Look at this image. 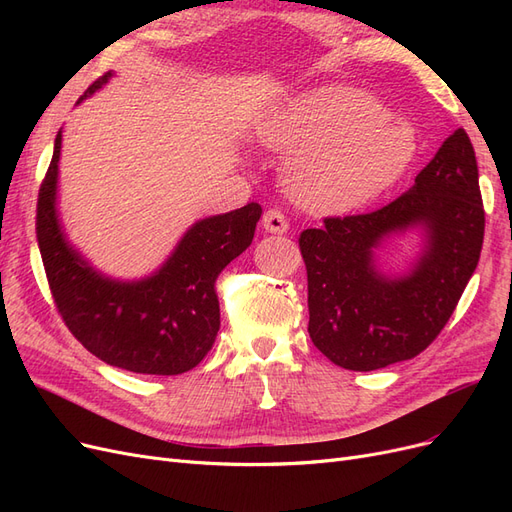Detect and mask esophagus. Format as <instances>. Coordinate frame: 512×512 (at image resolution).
<instances>
[{"label":"esophagus","instance_id":"esophagus-1","mask_svg":"<svg viewBox=\"0 0 512 512\" xmlns=\"http://www.w3.org/2000/svg\"><path fill=\"white\" fill-rule=\"evenodd\" d=\"M262 226H265L267 232H273V235H282V232L288 230V220L280 209H269L262 215Z\"/></svg>","mask_w":512,"mask_h":512}]
</instances>
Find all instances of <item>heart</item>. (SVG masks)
<instances>
[{
  "instance_id": "b5f03b06",
  "label": "heart",
  "mask_w": 512,
  "mask_h": 512,
  "mask_svg": "<svg viewBox=\"0 0 512 512\" xmlns=\"http://www.w3.org/2000/svg\"><path fill=\"white\" fill-rule=\"evenodd\" d=\"M288 156L290 196L309 211L337 213L380 196L406 173L416 138L369 91L329 85L294 98L260 132Z\"/></svg>"
}]
</instances>
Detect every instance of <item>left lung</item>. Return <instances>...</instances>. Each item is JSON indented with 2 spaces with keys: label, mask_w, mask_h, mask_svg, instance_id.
Instances as JSON below:
<instances>
[{
  "label": "left lung",
  "mask_w": 512,
  "mask_h": 512,
  "mask_svg": "<svg viewBox=\"0 0 512 512\" xmlns=\"http://www.w3.org/2000/svg\"><path fill=\"white\" fill-rule=\"evenodd\" d=\"M421 227L426 250L408 276L389 278L373 250L391 231ZM485 209L466 130L446 138L414 185L371 213L324 218L301 232L307 331L335 365L374 371L414 359L446 327L478 265Z\"/></svg>",
  "instance_id": "obj_1"
}]
</instances>
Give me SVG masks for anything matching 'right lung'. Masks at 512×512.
I'll use <instances>...</instances> for the list:
<instances>
[{"instance_id": "1", "label": "right lung", "mask_w": 512, "mask_h": 512, "mask_svg": "<svg viewBox=\"0 0 512 512\" xmlns=\"http://www.w3.org/2000/svg\"><path fill=\"white\" fill-rule=\"evenodd\" d=\"M111 76L106 72L91 83L76 104ZM59 151L61 132L38 192L36 237L66 327L100 361L134 374L177 376L194 369L220 331L215 280L250 247L262 207L247 203L196 222L160 271L138 282H117L91 267L61 230L55 209Z\"/></svg>"}]
</instances>
